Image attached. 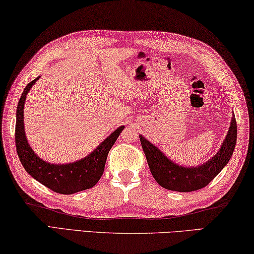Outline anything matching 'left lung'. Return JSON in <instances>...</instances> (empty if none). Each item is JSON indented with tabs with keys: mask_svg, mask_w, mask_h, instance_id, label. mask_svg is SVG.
I'll return each mask as SVG.
<instances>
[{
	"mask_svg": "<svg viewBox=\"0 0 254 254\" xmlns=\"http://www.w3.org/2000/svg\"><path fill=\"white\" fill-rule=\"evenodd\" d=\"M237 120L233 115L228 134L217 153L202 165L193 167L177 165L143 135H139V138L155 181L166 190L176 192H193L205 188L208 183H211L229 163L237 144Z\"/></svg>",
	"mask_w": 254,
	"mask_h": 254,
	"instance_id": "1",
	"label": "left lung"
}]
</instances>
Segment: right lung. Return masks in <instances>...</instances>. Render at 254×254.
Wrapping results in <instances>:
<instances>
[{"label": "right lung", "mask_w": 254, "mask_h": 254, "mask_svg": "<svg viewBox=\"0 0 254 254\" xmlns=\"http://www.w3.org/2000/svg\"><path fill=\"white\" fill-rule=\"evenodd\" d=\"M40 77L32 80L24 88L16 108L15 145L20 162L28 174L48 189L60 194H73L95 186L105 170L109 150L117 140L125 126H120L95 150L79 161L68 164H51L40 158L30 147L24 130V102L26 96Z\"/></svg>", "instance_id": "right-lung-1"}]
</instances>
